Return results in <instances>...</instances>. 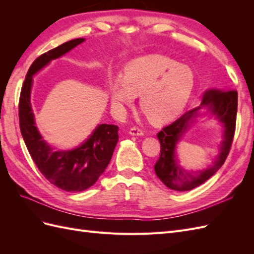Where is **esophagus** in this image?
I'll list each match as a JSON object with an SVG mask.
<instances>
[{"instance_id":"esophagus-1","label":"esophagus","mask_w":254,"mask_h":254,"mask_svg":"<svg viewBox=\"0 0 254 254\" xmlns=\"http://www.w3.org/2000/svg\"><path fill=\"white\" fill-rule=\"evenodd\" d=\"M129 133L131 135H143L144 131L139 127H132V128H130Z\"/></svg>"}]
</instances>
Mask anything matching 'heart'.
<instances>
[{
    "label": "heart",
    "instance_id": "heart-1",
    "mask_svg": "<svg viewBox=\"0 0 254 254\" xmlns=\"http://www.w3.org/2000/svg\"><path fill=\"white\" fill-rule=\"evenodd\" d=\"M195 76L187 65L166 56L151 54L127 64L124 76L109 78L111 103L117 109L131 105L140 95V107L147 118L162 123L178 114L194 89Z\"/></svg>",
    "mask_w": 254,
    "mask_h": 254
}]
</instances>
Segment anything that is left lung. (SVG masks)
Instances as JSON below:
<instances>
[{"label":"left lung","mask_w":254,"mask_h":254,"mask_svg":"<svg viewBox=\"0 0 254 254\" xmlns=\"http://www.w3.org/2000/svg\"><path fill=\"white\" fill-rule=\"evenodd\" d=\"M202 109H206L207 113L214 115L224 128L220 153L213 164L205 170L198 172L187 171L179 164L176 159V144L194 120L200 116V111ZM236 113V91H222L218 89L205 91L200 106L186 112L181 118L164 127L158 133V139L161 144L160 158L155 164V172L158 178L168 189L178 191L190 190L210 179L225 163L229 155L234 137Z\"/></svg>","instance_id":"obj_1"}]
</instances>
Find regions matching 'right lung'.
Instances as JSON below:
<instances>
[{"mask_svg": "<svg viewBox=\"0 0 254 254\" xmlns=\"http://www.w3.org/2000/svg\"><path fill=\"white\" fill-rule=\"evenodd\" d=\"M83 41L84 38L70 40L38 57L26 74L19 101L20 130L30 157L45 179L66 191L84 190L97 181L113 155L119 141V127L108 124L98 125L78 147L56 151L43 140L36 127L30 105V91L35 74L52 60L64 55Z\"/></svg>", "mask_w": 254, "mask_h": 254, "instance_id": "1", "label": "right lung"}]
</instances>
